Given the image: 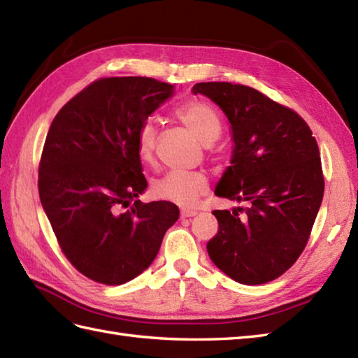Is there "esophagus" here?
Returning a JSON list of instances; mask_svg holds the SVG:
<instances>
[{
    "label": "esophagus",
    "instance_id": "obj_1",
    "mask_svg": "<svg viewBox=\"0 0 358 358\" xmlns=\"http://www.w3.org/2000/svg\"><path fill=\"white\" fill-rule=\"evenodd\" d=\"M196 214H199V210H196V209H191V208H185V209H181V218L195 217Z\"/></svg>",
    "mask_w": 358,
    "mask_h": 358
}]
</instances>
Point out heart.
<instances>
[{
	"mask_svg": "<svg viewBox=\"0 0 358 358\" xmlns=\"http://www.w3.org/2000/svg\"><path fill=\"white\" fill-rule=\"evenodd\" d=\"M175 117L191 131L203 144H212L222 135L223 124L217 110L196 98L181 103L175 109ZM157 127L150 120L143 121L135 136L136 155L144 164H152L155 159ZM209 180L203 172L171 171L154 181L152 194L155 199L169 201L180 206H189L206 194Z\"/></svg>",
	"mask_w": 358,
	"mask_h": 358,
	"instance_id": "1",
	"label": "heart"
}]
</instances>
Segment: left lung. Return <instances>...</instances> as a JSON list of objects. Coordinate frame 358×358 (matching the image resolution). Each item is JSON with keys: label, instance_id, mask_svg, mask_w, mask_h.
I'll return each instance as SVG.
<instances>
[{"label": "left lung", "instance_id": "1", "mask_svg": "<svg viewBox=\"0 0 358 358\" xmlns=\"http://www.w3.org/2000/svg\"><path fill=\"white\" fill-rule=\"evenodd\" d=\"M192 90L217 103L232 126V166L215 195L248 203L232 214L212 212L218 232L208 254L238 283H268L291 268L310 237L324 192L318 144L299 113L254 87L209 81Z\"/></svg>", "mask_w": 358, "mask_h": 358}]
</instances>
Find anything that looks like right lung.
I'll use <instances>...</instances> for the list:
<instances>
[{"label":"right lung","instance_id":"obj_1","mask_svg":"<svg viewBox=\"0 0 358 358\" xmlns=\"http://www.w3.org/2000/svg\"><path fill=\"white\" fill-rule=\"evenodd\" d=\"M172 89L148 77L95 80L49 127L40 200L62 252L96 283L118 286L140 275L180 217L173 203L136 200L148 181L135 136Z\"/></svg>","mask_w":358,"mask_h":358}]
</instances>
